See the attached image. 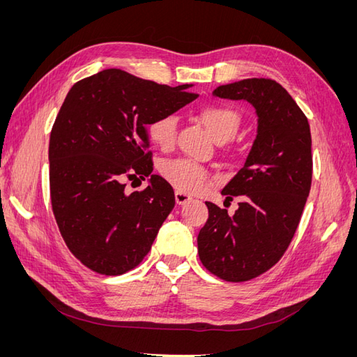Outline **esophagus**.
<instances>
[{"label": "esophagus", "instance_id": "obj_1", "mask_svg": "<svg viewBox=\"0 0 357 357\" xmlns=\"http://www.w3.org/2000/svg\"><path fill=\"white\" fill-rule=\"evenodd\" d=\"M174 195H176V202H177L178 205L186 204V202H189V201L192 199V197H190V195H188V193L181 192V190H176Z\"/></svg>", "mask_w": 357, "mask_h": 357}]
</instances>
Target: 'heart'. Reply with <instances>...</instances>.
<instances>
[{"label": "heart", "instance_id": "b5f03b06", "mask_svg": "<svg viewBox=\"0 0 357 357\" xmlns=\"http://www.w3.org/2000/svg\"><path fill=\"white\" fill-rule=\"evenodd\" d=\"M199 121L208 129L218 143L229 142L241 126V114L234 107L223 102L204 104L198 110ZM177 117L174 114H160L147 125V137L160 149H169L176 142ZM160 174L177 190L197 192L210 181V172L189 159L167 160L160 165Z\"/></svg>", "mask_w": 357, "mask_h": 357}]
</instances>
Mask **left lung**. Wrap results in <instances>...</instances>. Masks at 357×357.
I'll use <instances>...</instances> for the list:
<instances>
[{"label":"left lung","mask_w":357,"mask_h":357,"mask_svg":"<svg viewBox=\"0 0 357 357\" xmlns=\"http://www.w3.org/2000/svg\"><path fill=\"white\" fill-rule=\"evenodd\" d=\"M245 100L257 113V135L244 167L222 190L238 197L232 215L213 202L198 234V255L208 273L241 283L273 268L294 238L311 189L312 155L307 116L282 84L245 79L213 92Z\"/></svg>","instance_id":"left-lung-1"}]
</instances>
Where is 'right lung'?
Instances as JSON below:
<instances>
[{"mask_svg": "<svg viewBox=\"0 0 357 357\" xmlns=\"http://www.w3.org/2000/svg\"><path fill=\"white\" fill-rule=\"evenodd\" d=\"M189 84L171 88L110 68L73 84L52 126L50 201L70 252L92 271H131L174 208L171 185L152 176L146 125L197 98ZM151 177L131 196L124 178Z\"/></svg>", "mask_w": 357, "mask_h": 357, "instance_id": "add662e5", "label": "right lung"}]
</instances>
